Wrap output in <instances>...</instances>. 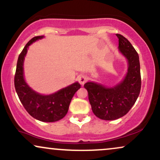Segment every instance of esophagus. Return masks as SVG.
Segmentation results:
<instances>
[{
    "instance_id": "obj_1",
    "label": "esophagus",
    "mask_w": 160,
    "mask_h": 160,
    "mask_svg": "<svg viewBox=\"0 0 160 160\" xmlns=\"http://www.w3.org/2000/svg\"><path fill=\"white\" fill-rule=\"evenodd\" d=\"M78 80L79 81L81 85H84L86 80H87V78L85 76V75H79L78 77Z\"/></svg>"
}]
</instances>
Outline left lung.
<instances>
[{"label": "left lung", "mask_w": 160, "mask_h": 160, "mask_svg": "<svg viewBox=\"0 0 160 160\" xmlns=\"http://www.w3.org/2000/svg\"><path fill=\"white\" fill-rule=\"evenodd\" d=\"M118 48L128 62V70L122 82L112 88L94 82L84 84L93 113L102 120L112 121L124 116L136 103L141 90V74L138 53L121 34Z\"/></svg>", "instance_id": "obj_1"}]
</instances>
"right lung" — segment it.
<instances>
[{
	"label": "right lung",
	"instance_id": "right-lung-1",
	"mask_svg": "<svg viewBox=\"0 0 160 160\" xmlns=\"http://www.w3.org/2000/svg\"><path fill=\"white\" fill-rule=\"evenodd\" d=\"M44 36H35L29 41L19 54L15 71L14 83L19 100L27 112L34 118L44 122H54L64 118L68 110L69 104L79 88L80 83L74 82L57 92L49 95H42L32 89L24 78V57L32 42Z\"/></svg>",
	"mask_w": 160,
	"mask_h": 160
}]
</instances>
